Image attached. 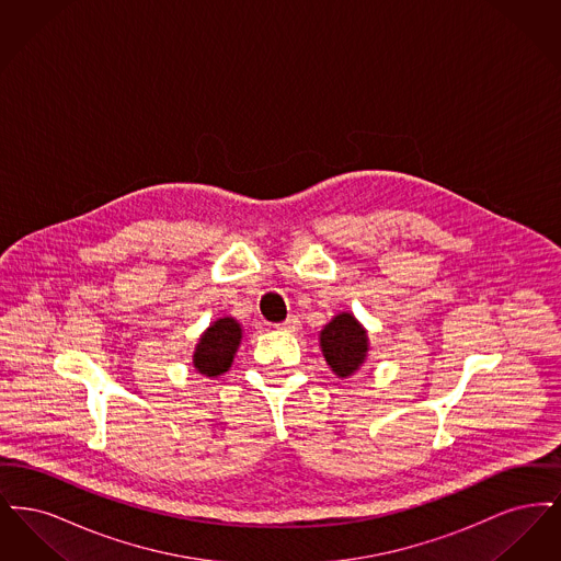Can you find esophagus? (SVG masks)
Listing matches in <instances>:
<instances>
[{"label": "esophagus", "instance_id": "obj_1", "mask_svg": "<svg viewBox=\"0 0 561 561\" xmlns=\"http://www.w3.org/2000/svg\"><path fill=\"white\" fill-rule=\"evenodd\" d=\"M277 328H279V330H286V332H296V330L300 328V321L296 320L293 316V318H288L284 323H279Z\"/></svg>", "mask_w": 561, "mask_h": 561}]
</instances>
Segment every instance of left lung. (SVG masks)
I'll list each match as a JSON object with an SVG mask.
<instances>
[{
  "mask_svg": "<svg viewBox=\"0 0 561 561\" xmlns=\"http://www.w3.org/2000/svg\"><path fill=\"white\" fill-rule=\"evenodd\" d=\"M320 347L330 370L345 380L359 373L368 359V330L353 313L341 311L321 328Z\"/></svg>",
  "mask_w": 561,
  "mask_h": 561,
  "instance_id": "left-lung-1",
  "label": "left lung"
}]
</instances>
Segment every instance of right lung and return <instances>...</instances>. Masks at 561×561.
I'll use <instances>...</instances> for the list:
<instances>
[{
	"label": "right lung",
	"instance_id": "1",
	"mask_svg": "<svg viewBox=\"0 0 561 561\" xmlns=\"http://www.w3.org/2000/svg\"><path fill=\"white\" fill-rule=\"evenodd\" d=\"M243 339V328L240 321L231 316L213 321L199 336L193 351V368L195 373L208 378H216L227 373L233 364Z\"/></svg>",
	"mask_w": 561,
	"mask_h": 561
}]
</instances>
